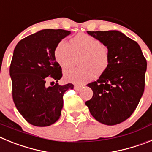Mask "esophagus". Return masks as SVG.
Here are the masks:
<instances>
[{"mask_svg": "<svg viewBox=\"0 0 152 152\" xmlns=\"http://www.w3.org/2000/svg\"><path fill=\"white\" fill-rule=\"evenodd\" d=\"M82 88V86L80 85H75V89L76 90V91H79V90H80Z\"/></svg>", "mask_w": 152, "mask_h": 152, "instance_id": "1", "label": "esophagus"}]
</instances>
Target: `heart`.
I'll list each match as a JSON object with an SVG mask.
<instances>
[{"label": "heart", "instance_id": "b5f03b06", "mask_svg": "<svg viewBox=\"0 0 152 152\" xmlns=\"http://www.w3.org/2000/svg\"><path fill=\"white\" fill-rule=\"evenodd\" d=\"M69 45L64 40L56 45L54 56L62 68L72 67L77 58L81 68H73L64 72V78L75 84H84L101 75L108 68L110 52L100 39L91 35L80 33L71 39Z\"/></svg>", "mask_w": 152, "mask_h": 152}]
</instances>
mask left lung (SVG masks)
<instances>
[{"label": "left lung", "instance_id": "left-lung-1", "mask_svg": "<svg viewBox=\"0 0 152 152\" xmlns=\"http://www.w3.org/2000/svg\"><path fill=\"white\" fill-rule=\"evenodd\" d=\"M110 52L109 67L97 80L88 84L93 96L86 101L98 122L116 125L131 116L145 90L147 61L136 42L116 30L88 31Z\"/></svg>", "mask_w": 152, "mask_h": 152}]
</instances>
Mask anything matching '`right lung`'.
Here are the masks:
<instances>
[{"mask_svg": "<svg viewBox=\"0 0 152 152\" xmlns=\"http://www.w3.org/2000/svg\"><path fill=\"white\" fill-rule=\"evenodd\" d=\"M70 33L61 29H42L21 39L13 51L10 66L12 96L20 113L33 126L56 123L61 116L64 92L74 88L72 84H47L49 80L58 82L62 77L54 51Z\"/></svg>", "mask_w": 152, "mask_h": 152, "instance_id": "right-lung-1", "label": "right lung"}]
</instances>
